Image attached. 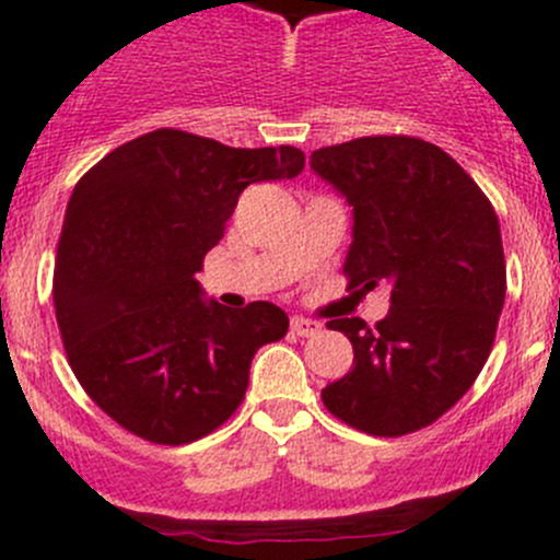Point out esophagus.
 <instances>
[{
	"label": "esophagus",
	"instance_id": "obj_1",
	"mask_svg": "<svg viewBox=\"0 0 560 560\" xmlns=\"http://www.w3.org/2000/svg\"><path fill=\"white\" fill-rule=\"evenodd\" d=\"M292 332H295V336H301V338H308V336H316V332L322 330V325L319 322H314V319H306V316H292Z\"/></svg>",
	"mask_w": 560,
	"mask_h": 560
}]
</instances>
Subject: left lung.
<instances>
[{
    "instance_id": "obj_1",
    "label": "left lung",
    "mask_w": 560,
    "mask_h": 560,
    "mask_svg": "<svg viewBox=\"0 0 560 560\" xmlns=\"http://www.w3.org/2000/svg\"><path fill=\"white\" fill-rule=\"evenodd\" d=\"M312 171L352 206L349 290L389 287L374 327L327 322L352 341L354 365L322 404L371 436L420 431L468 393L493 349L506 295L499 217L447 151L409 135L327 145Z\"/></svg>"
}]
</instances>
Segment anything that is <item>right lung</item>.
I'll return each instance as SVG.
<instances>
[{"label":"right lung","instance_id":"obj_1","mask_svg":"<svg viewBox=\"0 0 560 560\" xmlns=\"http://www.w3.org/2000/svg\"><path fill=\"white\" fill-rule=\"evenodd\" d=\"M295 145L230 149L180 129L118 145L75 184L54 268L67 360L110 420L154 444L197 442L233 417L254 352L287 336L268 301H202L195 279L241 191L295 178Z\"/></svg>","mask_w":560,"mask_h":560}]
</instances>
